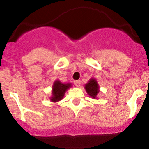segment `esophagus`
<instances>
[{
	"instance_id": "1",
	"label": "esophagus",
	"mask_w": 149,
	"mask_h": 149,
	"mask_svg": "<svg viewBox=\"0 0 149 149\" xmlns=\"http://www.w3.org/2000/svg\"><path fill=\"white\" fill-rule=\"evenodd\" d=\"M74 86L76 87H79V86H81V81H75L74 82Z\"/></svg>"
}]
</instances>
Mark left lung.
I'll return each mask as SVG.
<instances>
[{
	"mask_svg": "<svg viewBox=\"0 0 149 149\" xmlns=\"http://www.w3.org/2000/svg\"><path fill=\"white\" fill-rule=\"evenodd\" d=\"M85 89L88 94L92 97V98H96V95L98 93V83L94 79H91L87 84L85 85Z\"/></svg>",
	"mask_w": 149,
	"mask_h": 149,
	"instance_id": "8db88e82",
	"label": "left lung"
}]
</instances>
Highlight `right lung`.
<instances>
[{"mask_svg":"<svg viewBox=\"0 0 149 149\" xmlns=\"http://www.w3.org/2000/svg\"><path fill=\"white\" fill-rule=\"evenodd\" d=\"M70 86V84H62L59 81H55L53 86V91H52L53 96L51 98V101H54V102H56V101L61 100L64 96L65 91Z\"/></svg>","mask_w":149,"mask_h":149,"instance_id":"add662e5","label":"right lung"}]
</instances>
